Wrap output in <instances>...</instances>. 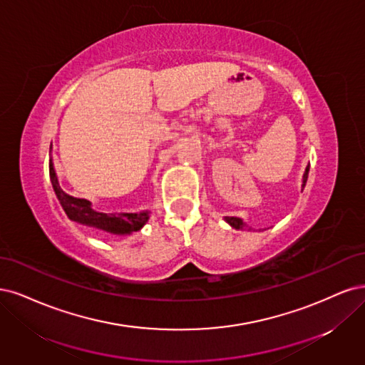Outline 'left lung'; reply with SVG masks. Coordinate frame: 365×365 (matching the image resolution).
<instances>
[{"label":"left lung","instance_id":"8db88e82","mask_svg":"<svg viewBox=\"0 0 365 365\" xmlns=\"http://www.w3.org/2000/svg\"><path fill=\"white\" fill-rule=\"evenodd\" d=\"M308 173H309V165L307 167V170H304V174H303V183H302V191L304 185H307V180H308ZM226 221L229 222V225L233 227V229H244L245 227V222L238 218V217H226Z\"/></svg>","mask_w":365,"mask_h":365}]
</instances>
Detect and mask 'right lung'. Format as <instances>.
I'll list each match as a JSON object with an SVG mask.
<instances>
[{"label": "right lung", "instance_id": "right-lung-1", "mask_svg": "<svg viewBox=\"0 0 365 365\" xmlns=\"http://www.w3.org/2000/svg\"><path fill=\"white\" fill-rule=\"evenodd\" d=\"M50 179L53 190L61 202L65 214L69 220L77 221L80 225H86L97 227L106 232L116 233V235H127L143 229V226L148 221V212H139V214H103L97 212L92 209L91 202L85 198H76L73 195H68L63 190L58 186L57 175L53 167V162L50 160Z\"/></svg>", "mask_w": 365, "mask_h": 365}]
</instances>
